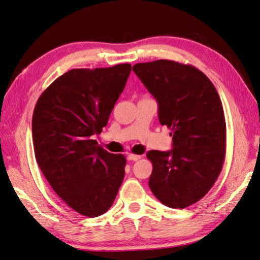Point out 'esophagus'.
I'll return each instance as SVG.
<instances>
[{
	"mask_svg": "<svg viewBox=\"0 0 260 260\" xmlns=\"http://www.w3.org/2000/svg\"><path fill=\"white\" fill-rule=\"evenodd\" d=\"M142 156H140V155H135V153H129L128 155V160H132V161H137V160H139L140 158H141Z\"/></svg>",
	"mask_w": 260,
	"mask_h": 260,
	"instance_id": "34e87169",
	"label": "esophagus"
}]
</instances>
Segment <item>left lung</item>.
Returning <instances> with one entry per match:
<instances>
[{
	"instance_id": "obj_1",
	"label": "left lung",
	"mask_w": 260,
	"mask_h": 260,
	"mask_svg": "<svg viewBox=\"0 0 260 260\" xmlns=\"http://www.w3.org/2000/svg\"><path fill=\"white\" fill-rule=\"evenodd\" d=\"M158 102V119L172 130L173 149L150 150L149 187L173 209L197 203L222 171L226 128L218 92L208 76L192 65L159 59L132 67Z\"/></svg>"
}]
</instances>
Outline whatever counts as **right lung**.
<instances>
[{"label":"right lung","mask_w":260,"mask_h":260,"mask_svg":"<svg viewBox=\"0 0 260 260\" xmlns=\"http://www.w3.org/2000/svg\"><path fill=\"white\" fill-rule=\"evenodd\" d=\"M130 63L71 70L55 79L37 101L32 115L36 160L52 189L70 208L88 218L113 204L126 159L99 146L124 89Z\"/></svg>","instance_id":"1"}]
</instances>
